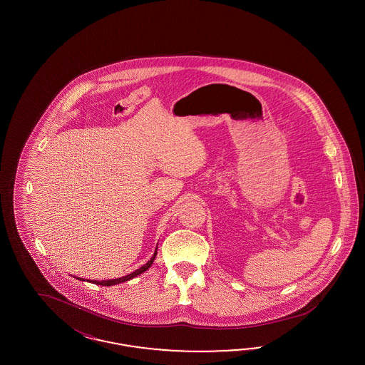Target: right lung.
<instances>
[{"label":"right lung","mask_w":365,"mask_h":365,"mask_svg":"<svg viewBox=\"0 0 365 365\" xmlns=\"http://www.w3.org/2000/svg\"><path fill=\"white\" fill-rule=\"evenodd\" d=\"M155 255H156V250H155L154 255H153V258L145 264V265L142 266V267H139L138 270H135L131 274H128V276L122 277V278H115V279H107V281H92V284H96V285H103V287H112V285H116V284H122V282H125V281H128V279H131L133 277L139 276V274H142L144 273L150 266L153 265V262H154ZM80 279V278H78ZM91 282V281H89Z\"/></svg>","instance_id":"obj_1"}]
</instances>
